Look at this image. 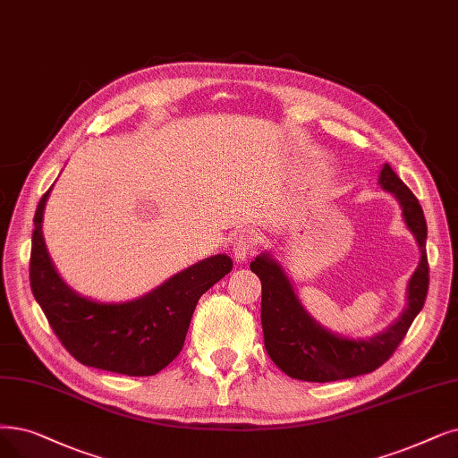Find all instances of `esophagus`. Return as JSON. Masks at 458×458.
<instances>
[{
	"instance_id": "34e87169",
	"label": "esophagus",
	"mask_w": 458,
	"mask_h": 458,
	"mask_svg": "<svg viewBox=\"0 0 458 458\" xmlns=\"http://www.w3.org/2000/svg\"><path fill=\"white\" fill-rule=\"evenodd\" d=\"M258 246H259V234L253 229H244L241 231L239 239L234 241V248H233L234 258L239 261H244L248 255H251L255 250H258Z\"/></svg>"
}]
</instances>
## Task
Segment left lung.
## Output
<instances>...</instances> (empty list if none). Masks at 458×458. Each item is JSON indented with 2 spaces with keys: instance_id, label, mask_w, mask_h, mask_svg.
<instances>
[{
  "instance_id": "obj_1",
  "label": "left lung",
  "mask_w": 458,
  "mask_h": 458,
  "mask_svg": "<svg viewBox=\"0 0 458 458\" xmlns=\"http://www.w3.org/2000/svg\"><path fill=\"white\" fill-rule=\"evenodd\" d=\"M379 184L396 197L420 251L419 267L408 284L404 312L383 333L369 340H355L327 331L306 312L282 265L270 253H261L250 263L263 285L261 325L267 353L289 377L325 383L374 372L394 353L427 301L428 261L423 208L389 163L381 167Z\"/></svg>"
}]
</instances>
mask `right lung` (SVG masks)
Masks as SVG:
<instances>
[{
	"instance_id": "add662e5",
	"label": "right lung",
	"mask_w": 458,
	"mask_h": 458,
	"mask_svg": "<svg viewBox=\"0 0 458 458\" xmlns=\"http://www.w3.org/2000/svg\"><path fill=\"white\" fill-rule=\"evenodd\" d=\"M50 190L33 217L30 285L52 331L86 367L125 376L157 374L182 352L200 295L231 272V258L212 255L135 301H91L60 278L48 255L43 212Z\"/></svg>"
}]
</instances>
